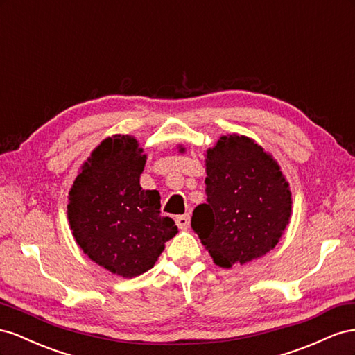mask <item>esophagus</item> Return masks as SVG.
<instances>
[{
	"label": "esophagus",
	"mask_w": 355,
	"mask_h": 355,
	"mask_svg": "<svg viewBox=\"0 0 355 355\" xmlns=\"http://www.w3.org/2000/svg\"><path fill=\"white\" fill-rule=\"evenodd\" d=\"M175 223L177 226L183 230V229H189L190 226V216L189 214H183V216H177L175 217Z\"/></svg>",
	"instance_id": "1"
}]
</instances>
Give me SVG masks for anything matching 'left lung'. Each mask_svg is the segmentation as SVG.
<instances>
[{
  "label": "left lung",
  "mask_w": 355,
  "mask_h": 355,
  "mask_svg": "<svg viewBox=\"0 0 355 355\" xmlns=\"http://www.w3.org/2000/svg\"><path fill=\"white\" fill-rule=\"evenodd\" d=\"M205 166L207 204L195 208L191 227L216 265H245L275 248L291 216L278 162L254 139L232 134L207 150Z\"/></svg>",
  "instance_id": "left-lung-1"
}]
</instances>
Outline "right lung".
Masks as SVG:
<instances>
[{
    "mask_svg": "<svg viewBox=\"0 0 355 355\" xmlns=\"http://www.w3.org/2000/svg\"><path fill=\"white\" fill-rule=\"evenodd\" d=\"M146 160L135 137H108L90 153L68 193L77 245L123 278L153 268L165 242L178 232L174 220L160 216L159 191L139 186Z\"/></svg>",
    "mask_w": 355,
    "mask_h": 355,
    "instance_id": "obj_1",
    "label": "right lung"
}]
</instances>
